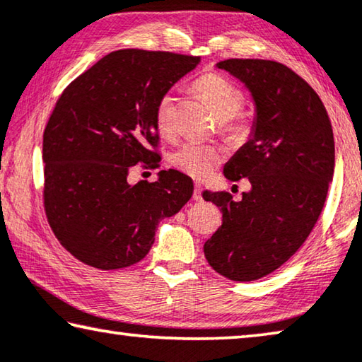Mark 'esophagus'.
Wrapping results in <instances>:
<instances>
[{"mask_svg":"<svg viewBox=\"0 0 362 362\" xmlns=\"http://www.w3.org/2000/svg\"><path fill=\"white\" fill-rule=\"evenodd\" d=\"M193 199H194V202H202V199H203V188L199 187V185L194 187V192H193Z\"/></svg>","mask_w":362,"mask_h":362,"instance_id":"1","label":"esophagus"}]
</instances>
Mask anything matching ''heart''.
<instances>
[{
    "label": "heart",
    "instance_id": "heart-1",
    "mask_svg": "<svg viewBox=\"0 0 362 362\" xmlns=\"http://www.w3.org/2000/svg\"><path fill=\"white\" fill-rule=\"evenodd\" d=\"M194 88L208 103L212 114L219 119L223 132L235 136L246 135V120H235V114L243 105L242 91L217 74H204L194 82ZM154 122L160 135L172 136L175 134V95L172 91H168L158 100L154 107ZM221 159L222 151L217 146L190 141L174 153L172 163L193 179H204L214 172Z\"/></svg>",
    "mask_w": 362,
    "mask_h": 362
}]
</instances>
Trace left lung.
<instances>
[{"instance_id": "obj_1", "label": "left lung", "mask_w": 362, "mask_h": 362, "mask_svg": "<svg viewBox=\"0 0 362 362\" xmlns=\"http://www.w3.org/2000/svg\"><path fill=\"white\" fill-rule=\"evenodd\" d=\"M216 67L242 82L255 105L248 140L223 165L228 180L248 179L251 188L240 202L204 192L222 212L204 256L223 277L251 282L288 261L317 222L334 179V132L317 93L280 62L226 59Z\"/></svg>"}]
</instances>
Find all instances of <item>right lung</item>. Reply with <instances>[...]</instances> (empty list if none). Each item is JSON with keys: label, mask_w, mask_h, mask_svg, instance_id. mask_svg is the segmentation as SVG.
<instances>
[{"label": "right lung", "mask_w": 362, "mask_h": 362, "mask_svg": "<svg viewBox=\"0 0 362 362\" xmlns=\"http://www.w3.org/2000/svg\"><path fill=\"white\" fill-rule=\"evenodd\" d=\"M198 64L193 56L119 49L62 91L43 134L45 209L78 261L105 271L141 261L159 221L192 198V179L175 169L153 183L127 177L140 160L156 165L154 107Z\"/></svg>", "instance_id": "obj_1"}]
</instances>
